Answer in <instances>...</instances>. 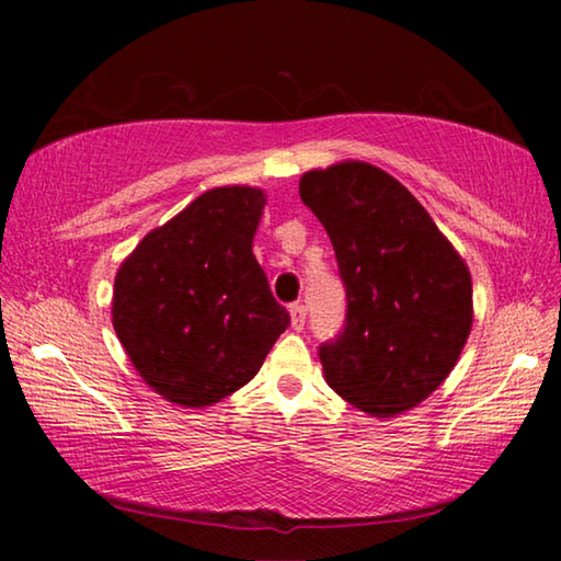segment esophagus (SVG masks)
Returning a JSON list of instances; mask_svg holds the SVG:
<instances>
[{
  "mask_svg": "<svg viewBox=\"0 0 561 561\" xmlns=\"http://www.w3.org/2000/svg\"><path fill=\"white\" fill-rule=\"evenodd\" d=\"M289 317H291V329L294 331H301L304 324H307V309H304L301 304H291Z\"/></svg>",
  "mask_w": 561,
  "mask_h": 561,
  "instance_id": "esophagus-1",
  "label": "esophagus"
}]
</instances>
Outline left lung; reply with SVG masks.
<instances>
[{"mask_svg":"<svg viewBox=\"0 0 561 561\" xmlns=\"http://www.w3.org/2000/svg\"><path fill=\"white\" fill-rule=\"evenodd\" d=\"M334 244L346 327L319 351L334 391L371 417L421 405L458 364L472 329V279L411 190L364 160L299 180Z\"/></svg>","mask_w":561,"mask_h":561,"instance_id":"left-lung-1","label":"left lung"}]
</instances>
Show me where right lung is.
I'll return each instance as SVG.
<instances>
[{
	"instance_id": "add662e5",
	"label": "right lung",
	"mask_w": 561,
	"mask_h": 561,
	"mask_svg": "<svg viewBox=\"0 0 561 561\" xmlns=\"http://www.w3.org/2000/svg\"><path fill=\"white\" fill-rule=\"evenodd\" d=\"M267 195L225 185L150 230L113 284L133 368L165 401L205 408L250 383L289 327L252 252Z\"/></svg>"
}]
</instances>
